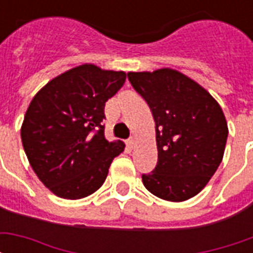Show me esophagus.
I'll use <instances>...</instances> for the list:
<instances>
[{
  "mask_svg": "<svg viewBox=\"0 0 253 253\" xmlns=\"http://www.w3.org/2000/svg\"><path fill=\"white\" fill-rule=\"evenodd\" d=\"M134 145H135V138L131 137L130 139H128V141H127V146L132 149V148H134Z\"/></svg>",
  "mask_w": 253,
  "mask_h": 253,
  "instance_id": "obj_1",
  "label": "esophagus"
}]
</instances>
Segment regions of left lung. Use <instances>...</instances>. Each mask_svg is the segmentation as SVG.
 <instances>
[{"mask_svg": "<svg viewBox=\"0 0 253 253\" xmlns=\"http://www.w3.org/2000/svg\"><path fill=\"white\" fill-rule=\"evenodd\" d=\"M127 77L156 122L159 160L153 172L142 175L143 186L164 201H187L222 161L229 132L222 108L203 86L169 67Z\"/></svg>", "mask_w": 253, "mask_h": 253, "instance_id": "obj_1", "label": "left lung"}]
</instances>
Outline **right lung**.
<instances>
[{
	"label": "right lung",
	"mask_w": 253,
	"mask_h": 253,
	"mask_svg": "<svg viewBox=\"0 0 253 253\" xmlns=\"http://www.w3.org/2000/svg\"><path fill=\"white\" fill-rule=\"evenodd\" d=\"M126 73L85 63L52 78L34 96L21 126L32 169L63 199H81L103 186L122 141L104 137L105 101L123 86Z\"/></svg>",
	"instance_id": "right-lung-1"
}]
</instances>
